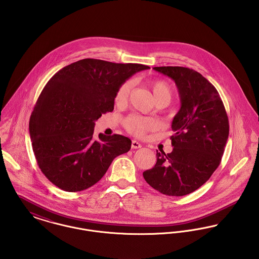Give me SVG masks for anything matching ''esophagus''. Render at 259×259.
<instances>
[{
  "label": "esophagus",
  "instance_id": "obj_1",
  "mask_svg": "<svg viewBox=\"0 0 259 259\" xmlns=\"http://www.w3.org/2000/svg\"><path fill=\"white\" fill-rule=\"evenodd\" d=\"M131 147H132V149H139V148H141V144L137 142V141H135V140H133L132 144H131Z\"/></svg>",
  "mask_w": 259,
  "mask_h": 259
}]
</instances>
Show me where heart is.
Wrapping results in <instances>:
<instances>
[{
    "mask_svg": "<svg viewBox=\"0 0 259 259\" xmlns=\"http://www.w3.org/2000/svg\"><path fill=\"white\" fill-rule=\"evenodd\" d=\"M132 84L133 83L131 80H126L118 87L114 96L116 104L122 105L127 102ZM149 87L157 103H163L165 106L171 103L174 98V89L169 82L162 79H157L150 81ZM123 124L125 129L135 136H144L146 133L154 131L159 127V121L157 119L135 114L126 117Z\"/></svg>",
    "mask_w": 259,
    "mask_h": 259,
    "instance_id": "1",
    "label": "heart"
}]
</instances>
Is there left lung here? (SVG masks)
Masks as SVG:
<instances>
[{"mask_svg": "<svg viewBox=\"0 0 259 259\" xmlns=\"http://www.w3.org/2000/svg\"><path fill=\"white\" fill-rule=\"evenodd\" d=\"M154 69L175 80L181 109L172 122V152L157 151L156 165L143 177L158 192L182 197L198 190L220 166L230 133L229 117L215 87L198 71L183 66Z\"/></svg>", "mask_w": 259, "mask_h": 259, "instance_id": "8db88e82", "label": "left lung"}]
</instances>
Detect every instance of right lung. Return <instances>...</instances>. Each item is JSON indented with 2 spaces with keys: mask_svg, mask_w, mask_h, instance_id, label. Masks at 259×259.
Returning a JSON list of instances; mask_svg holds the SVG:
<instances>
[{
  "mask_svg": "<svg viewBox=\"0 0 259 259\" xmlns=\"http://www.w3.org/2000/svg\"><path fill=\"white\" fill-rule=\"evenodd\" d=\"M150 68L84 58L64 66L49 80L29 118V135L42 174L65 192L95 185L131 140L114 134L94 138L95 121L114 109L118 87Z\"/></svg>",
  "mask_w": 259,
  "mask_h": 259,
  "instance_id": "1",
  "label": "right lung"
}]
</instances>
